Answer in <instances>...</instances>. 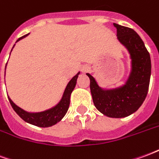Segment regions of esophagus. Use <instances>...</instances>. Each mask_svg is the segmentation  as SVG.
<instances>
[{
  "mask_svg": "<svg viewBox=\"0 0 159 159\" xmlns=\"http://www.w3.org/2000/svg\"><path fill=\"white\" fill-rule=\"evenodd\" d=\"M89 68L88 66H84L83 68V72H87V71H89Z\"/></svg>",
  "mask_w": 159,
  "mask_h": 159,
  "instance_id": "34e87169",
  "label": "esophagus"
}]
</instances>
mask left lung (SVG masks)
Listing matches in <instances>:
<instances>
[{
	"mask_svg": "<svg viewBox=\"0 0 159 159\" xmlns=\"http://www.w3.org/2000/svg\"><path fill=\"white\" fill-rule=\"evenodd\" d=\"M117 39L129 51L132 70L126 84L119 89L103 90L90 74V91L94 106L110 117H125L136 111L146 99L150 83L151 58L143 41L133 29L114 24Z\"/></svg>",
	"mask_w": 159,
	"mask_h": 159,
	"instance_id": "1",
	"label": "left lung"
}]
</instances>
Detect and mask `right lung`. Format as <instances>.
Returning <instances> with one entry per match:
<instances>
[{
    "mask_svg": "<svg viewBox=\"0 0 159 159\" xmlns=\"http://www.w3.org/2000/svg\"><path fill=\"white\" fill-rule=\"evenodd\" d=\"M28 35L29 34L21 36L20 38L17 40V42H19V40L25 37ZM78 75H79V73H77L76 76L70 81L69 83L66 86L62 99L59 101V103L53 108L50 109V110L45 111H42V112H38V113H29V112H27L21 109L20 107H17L15 104L12 102V100L8 97L9 102H10L11 106L13 108V110L15 111L16 113L18 114L24 121H25V122L30 123V124H33V125L42 127V128L52 126V125L56 124L58 122H59L60 120L62 119L64 116L67 112L70 106V93L74 89V88L76 87V80H77V77H78Z\"/></svg>",
    "mask_w": 159,
    "mask_h": 159,
    "instance_id": "right-lung-1",
    "label": "right lung"
}]
</instances>
